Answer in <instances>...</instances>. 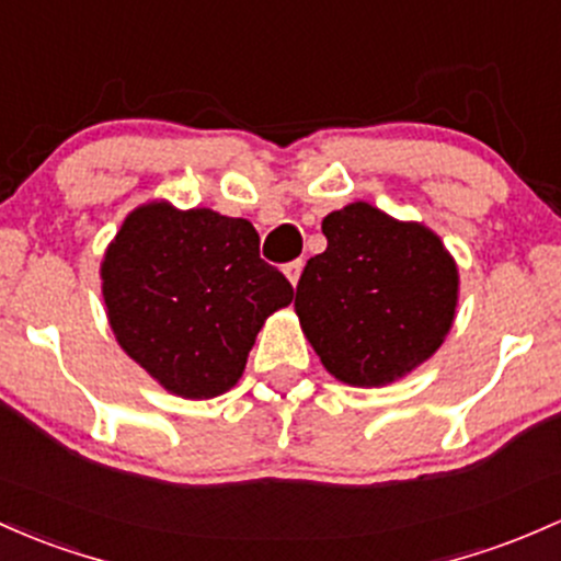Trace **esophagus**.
<instances>
[{"mask_svg": "<svg viewBox=\"0 0 561 561\" xmlns=\"http://www.w3.org/2000/svg\"><path fill=\"white\" fill-rule=\"evenodd\" d=\"M302 267H305L302 259H294V262H288L286 267H283V275H286L291 286H297V283H299V275H302Z\"/></svg>", "mask_w": 561, "mask_h": 561, "instance_id": "obj_1", "label": "esophagus"}]
</instances>
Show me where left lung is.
<instances>
[{"mask_svg": "<svg viewBox=\"0 0 561 561\" xmlns=\"http://www.w3.org/2000/svg\"><path fill=\"white\" fill-rule=\"evenodd\" d=\"M321 230L329 245L307 262L294 299L307 342L353 388L407 377L455 323V259L431 227L364 201L331 210Z\"/></svg>", "mask_w": 561, "mask_h": 561, "instance_id": "obj_1", "label": "left lung"}]
</instances>
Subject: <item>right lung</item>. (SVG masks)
<instances>
[{"label":"right lung","mask_w":561,"mask_h":561,"mask_svg":"<svg viewBox=\"0 0 561 561\" xmlns=\"http://www.w3.org/2000/svg\"><path fill=\"white\" fill-rule=\"evenodd\" d=\"M101 294L119 347L182 399H214L243 377L259 329L294 288L259 259L249 219L144 203L101 262Z\"/></svg>","instance_id":"1"}]
</instances>
